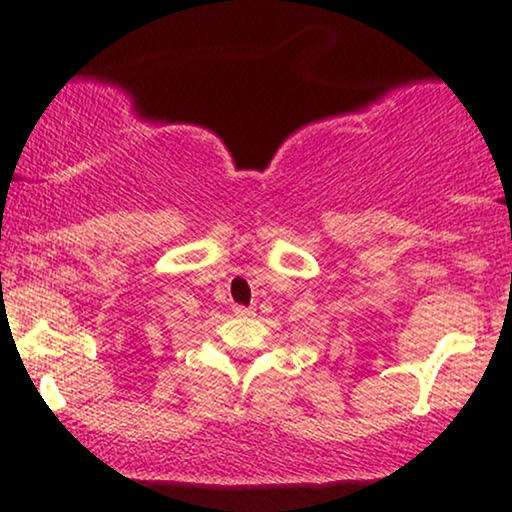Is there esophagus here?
<instances>
[{"label": "esophagus", "mask_w": 512, "mask_h": 512, "mask_svg": "<svg viewBox=\"0 0 512 512\" xmlns=\"http://www.w3.org/2000/svg\"><path fill=\"white\" fill-rule=\"evenodd\" d=\"M235 314H237V317H254V307L235 305Z\"/></svg>", "instance_id": "34e87169"}]
</instances>
